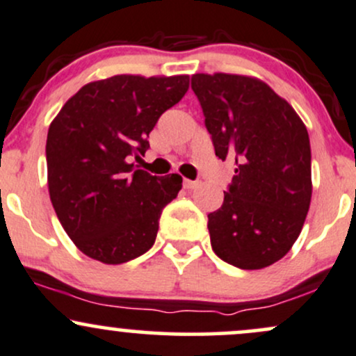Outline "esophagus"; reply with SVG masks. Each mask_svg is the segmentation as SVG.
<instances>
[{"instance_id": "esophagus-1", "label": "esophagus", "mask_w": 356, "mask_h": 356, "mask_svg": "<svg viewBox=\"0 0 356 356\" xmlns=\"http://www.w3.org/2000/svg\"><path fill=\"white\" fill-rule=\"evenodd\" d=\"M197 186H199V182L189 181V179H184V187H186V189H194V187H197Z\"/></svg>"}]
</instances>
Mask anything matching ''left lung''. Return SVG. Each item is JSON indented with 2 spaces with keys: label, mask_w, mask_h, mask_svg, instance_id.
<instances>
[{
  "label": "left lung",
  "mask_w": 356,
  "mask_h": 356,
  "mask_svg": "<svg viewBox=\"0 0 356 356\" xmlns=\"http://www.w3.org/2000/svg\"><path fill=\"white\" fill-rule=\"evenodd\" d=\"M216 155L236 164L224 202L207 216L212 251L241 269L271 266L300 236L312 202L308 130L263 81L192 75Z\"/></svg>",
  "instance_id": "obj_1"
}]
</instances>
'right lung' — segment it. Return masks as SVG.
I'll use <instances>...</instances> for the list:
<instances>
[{
  "label": "right lung",
  "mask_w": 356,
  "mask_h": 356,
  "mask_svg": "<svg viewBox=\"0 0 356 356\" xmlns=\"http://www.w3.org/2000/svg\"><path fill=\"white\" fill-rule=\"evenodd\" d=\"M187 88V75H115L81 87L51 122L50 199L83 254L122 264L154 246L162 209L182 189V177L150 175L132 161H140L157 120Z\"/></svg>",
  "instance_id": "1"
}]
</instances>
